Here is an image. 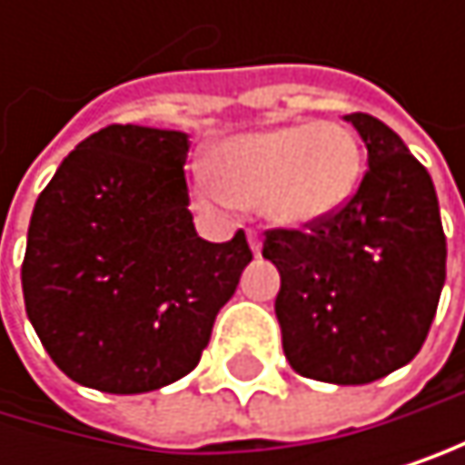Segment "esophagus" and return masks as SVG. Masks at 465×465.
<instances>
[{"mask_svg": "<svg viewBox=\"0 0 465 465\" xmlns=\"http://www.w3.org/2000/svg\"><path fill=\"white\" fill-rule=\"evenodd\" d=\"M248 245H251V251L259 256V251H262V237L256 234V231H248Z\"/></svg>", "mask_w": 465, "mask_h": 465, "instance_id": "esophagus-1", "label": "esophagus"}]
</instances>
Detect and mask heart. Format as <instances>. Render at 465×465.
Instances as JSON below:
<instances>
[{"mask_svg": "<svg viewBox=\"0 0 465 465\" xmlns=\"http://www.w3.org/2000/svg\"><path fill=\"white\" fill-rule=\"evenodd\" d=\"M214 178H198L212 206H259L279 225H312L354 194L362 150L341 122H298L225 139L212 155Z\"/></svg>", "mask_w": 465, "mask_h": 465, "instance_id": "obj_1", "label": "heart"}]
</instances>
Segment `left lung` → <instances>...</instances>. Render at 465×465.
Returning a JSON list of instances; mask_svg holds the SVG:
<instances>
[{
	"instance_id": "8db88e82",
	"label": "left lung",
	"mask_w": 465,
	"mask_h": 465,
	"mask_svg": "<svg viewBox=\"0 0 465 465\" xmlns=\"http://www.w3.org/2000/svg\"><path fill=\"white\" fill-rule=\"evenodd\" d=\"M368 147L357 192L331 217L264 231L276 318L295 373L368 385L413 360L438 310L446 237L430 173L385 122L349 114Z\"/></svg>"
}]
</instances>
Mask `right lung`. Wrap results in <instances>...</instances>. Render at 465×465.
Segmentation results:
<instances>
[{"instance_id": "1", "label": "right lung", "mask_w": 465, "mask_h": 465, "mask_svg": "<svg viewBox=\"0 0 465 465\" xmlns=\"http://www.w3.org/2000/svg\"><path fill=\"white\" fill-rule=\"evenodd\" d=\"M186 153L181 131L108 124L38 194L25 307L52 362L85 388L147 393L186 377L253 259L245 231L198 237Z\"/></svg>"}]
</instances>
